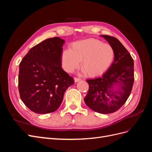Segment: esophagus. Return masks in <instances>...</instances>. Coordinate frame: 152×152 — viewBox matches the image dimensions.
Segmentation results:
<instances>
[{"label": "esophagus", "mask_w": 152, "mask_h": 152, "mask_svg": "<svg viewBox=\"0 0 152 152\" xmlns=\"http://www.w3.org/2000/svg\"><path fill=\"white\" fill-rule=\"evenodd\" d=\"M81 79H79V78H77V77H74V81L75 82H79Z\"/></svg>", "instance_id": "34e87169"}]
</instances>
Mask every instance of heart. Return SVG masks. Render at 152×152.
Wrapping results in <instances>:
<instances>
[{
	"mask_svg": "<svg viewBox=\"0 0 152 152\" xmlns=\"http://www.w3.org/2000/svg\"><path fill=\"white\" fill-rule=\"evenodd\" d=\"M115 50L111 45L102 41L89 39L77 41L71 45L70 49L64 50L61 61L64 70L71 73L79 66L86 75L94 77L107 72L115 58Z\"/></svg>",
	"mask_w": 152,
	"mask_h": 152,
	"instance_id": "1",
	"label": "heart"
}]
</instances>
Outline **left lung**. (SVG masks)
I'll return each instance as SVG.
<instances>
[{
  "label": "left lung",
  "instance_id": "1",
  "mask_svg": "<svg viewBox=\"0 0 152 152\" xmlns=\"http://www.w3.org/2000/svg\"><path fill=\"white\" fill-rule=\"evenodd\" d=\"M115 50L114 61L104 74L87 80L89 91L84 102L93 111L108 114L115 112L126 102L134 80V61L127 50L117 39L102 35ZM119 88L114 89V86Z\"/></svg>",
  "mask_w": 152,
  "mask_h": 152
}]
</instances>
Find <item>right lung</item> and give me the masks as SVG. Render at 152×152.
<instances>
[{"mask_svg": "<svg viewBox=\"0 0 152 152\" xmlns=\"http://www.w3.org/2000/svg\"><path fill=\"white\" fill-rule=\"evenodd\" d=\"M65 40L45 39L35 45L20 63L18 89L21 99L32 112H53L59 107L64 93L73 79L61 68Z\"/></svg>", "mask_w": 152, "mask_h": 152, "instance_id": "1", "label": "right lung"}]
</instances>
